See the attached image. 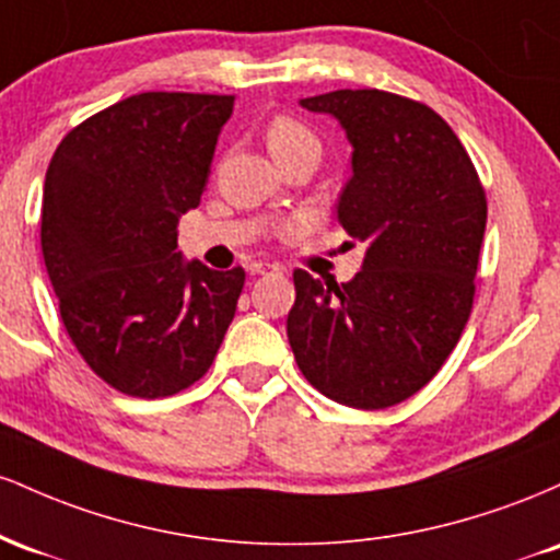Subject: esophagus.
Listing matches in <instances>:
<instances>
[{
	"label": "esophagus",
	"mask_w": 560,
	"mask_h": 560,
	"mask_svg": "<svg viewBox=\"0 0 560 560\" xmlns=\"http://www.w3.org/2000/svg\"><path fill=\"white\" fill-rule=\"evenodd\" d=\"M249 271H253V273H258V276H262V273H279V271H284V268H281L279 262H268V260H253V262H249Z\"/></svg>",
	"instance_id": "esophagus-1"
}]
</instances>
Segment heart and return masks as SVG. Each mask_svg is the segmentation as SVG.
Here are the masks:
<instances>
[{
    "instance_id": "1",
    "label": "heart",
    "mask_w": 560,
    "mask_h": 560,
    "mask_svg": "<svg viewBox=\"0 0 560 560\" xmlns=\"http://www.w3.org/2000/svg\"><path fill=\"white\" fill-rule=\"evenodd\" d=\"M266 139H268V150L271 152L287 150V147H294V144H305V141H316V137H313L300 120L289 118V115H279V118H273L271 124H268Z\"/></svg>"
}]
</instances>
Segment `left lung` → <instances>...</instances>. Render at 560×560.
Here are the masks:
<instances>
[{
  "instance_id": "left-lung-1",
  "label": "left lung",
  "mask_w": 560,
  "mask_h": 560,
  "mask_svg": "<svg viewBox=\"0 0 560 560\" xmlns=\"http://www.w3.org/2000/svg\"><path fill=\"white\" fill-rule=\"evenodd\" d=\"M352 144L339 223L365 242L347 284L298 268L287 337L302 376L334 402L382 410L416 395L458 345L487 226L479 173L432 107L378 89L300 100Z\"/></svg>"
}]
</instances>
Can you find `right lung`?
Masks as SVG:
<instances>
[{"label":"right lung","instance_id":"right-lung-1","mask_svg":"<svg viewBox=\"0 0 560 560\" xmlns=\"http://www.w3.org/2000/svg\"><path fill=\"white\" fill-rule=\"evenodd\" d=\"M231 94L144 92L60 141L42 199V253L75 350L131 397L176 395L215 361L244 268L213 271L178 253Z\"/></svg>","mask_w":560,"mask_h":560}]
</instances>
